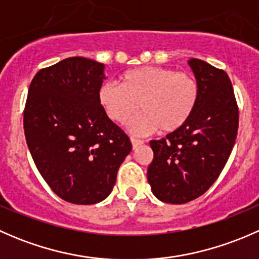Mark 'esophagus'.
Returning <instances> with one entry per match:
<instances>
[{"label": "esophagus", "instance_id": "obj_1", "mask_svg": "<svg viewBox=\"0 0 259 259\" xmlns=\"http://www.w3.org/2000/svg\"><path fill=\"white\" fill-rule=\"evenodd\" d=\"M130 140H132L133 148H134V149H137L138 146H140V145L144 144V140H142V139H137V138H130Z\"/></svg>", "mask_w": 259, "mask_h": 259}]
</instances>
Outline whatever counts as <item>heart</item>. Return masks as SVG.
Here are the masks:
<instances>
[{"label": "heart", "instance_id": "heart-1", "mask_svg": "<svg viewBox=\"0 0 259 259\" xmlns=\"http://www.w3.org/2000/svg\"><path fill=\"white\" fill-rule=\"evenodd\" d=\"M197 77L170 67L140 66L121 76V85L109 81L100 89L99 99L115 122L126 121L140 109L143 113L130 122V130L146 134L159 129L174 133L184 126L199 103Z\"/></svg>", "mask_w": 259, "mask_h": 259}]
</instances>
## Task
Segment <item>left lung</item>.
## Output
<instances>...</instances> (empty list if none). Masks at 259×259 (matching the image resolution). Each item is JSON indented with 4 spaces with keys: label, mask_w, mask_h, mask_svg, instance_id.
Wrapping results in <instances>:
<instances>
[{
    "label": "left lung",
    "mask_w": 259,
    "mask_h": 259,
    "mask_svg": "<svg viewBox=\"0 0 259 259\" xmlns=\"http://www.w3.org/2000/svg\"><path fill=\"white\" fill-rule=\"evenodd\" d=\"M199 82V103L189 121L160 140L148 182L159 200L184 204L204 194L228 161L238 132L239 110L226 71L199 59L189 61Z\"/></svg>",
    "instance_id": "left-lung-1"
}]
</instances>
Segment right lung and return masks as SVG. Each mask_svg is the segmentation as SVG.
I'll list each match as a JSON object with an SVG mask.
<instances>
[{
	"label": "right lung",
	"instance_id": "obj_1",
	"mask_svg": "<svg viewBox=\"0 0 259 259\" xmlns=\"http://www.w3.org/2000/svg\"><path fill=\"white\" fill-rule=\"evenodd\" d=\"M104 65L69 57L33 76L23 110L26 143L52 192L74 204H95L113 190L132 151L129 137L99 99Z\"/></svg>",
	"mask_w": 259,
	"mask_h": 259
}]
</instances>
